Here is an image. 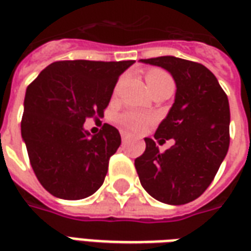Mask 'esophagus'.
<instances>
[{
  "instance_id": "1",
  "label": "esophagus",
  "mask_w": 251,
  "mask_h": 251,
  "mask_svg": "<svg viewBox=\"0 0 251 251\" xmlns=\"http://www.w3.org/2000/svg\"><path fill=\"white\" fill-rule=\"evenodd\" d=\"M121 137H122V140H124V141H125V140H127V138H129V137H130V134H129V133H127V131H125V130H121Z\"/></svg>"
}]
</instances>
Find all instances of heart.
<instances>
[{
    "label": "heart",
    "mask_w": 251,
    "mask_h": 251,
    "mask_svg": "<svg viewBox=\"0 0 251 251\" xmlns=\"http://www.w3.org/2000/svg\"><path fill=\"white\" fill-rule=\"evenodd\" d=\"M167 80H172V77L169 76V74L161 70H152L148 72L147 82L149 84V88H153L157 86L158 83L167 82ZM152 118L147 114H142L138 111H127L117 117V122L120 124L122 127L125 129H130V130H140L144 126H147Z\"/></svg>",
    "instance_id": "heart-1"
}]
</instances>
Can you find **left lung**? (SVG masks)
<instances>
[{"label": "left lung", "instance_id": "obj_1", "mask_svg": "<svg viewBox=\"0 0 251 251\" xmlns=\"http://www.w3.org/2000/svg\"><path fill=\"white\" fill-rule=\"evenodd\" d=\"M165 68L176 82V97L154 138L175 144L160 152L145 138V152L134 160L141 185L167 204L198 199L215 177L230 145V107L218 79L203 64L175 56L141 59Z\"/></svg>", "mask_w": 251, "mask_h": 251}]
</instances>
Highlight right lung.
Instances as JSON below:
<instances>
[{
    "instance_id": "add662e5",
    "label": "right lung",
    "mask_w": 251,
    "mask_h": 251,
    "mask_svg": "<svg viewBox=\"0 0 251 251\" xmlns=\"http://www.w3.org/2000/svg\"><path fill=\"white\" fill-rule=\"evenodd\" d=\"M134 60H60L26 88L21 136L40 184L53 196L84 199L103 184L120 131L103 124L91 136L87 118L102 117L118 77Z\"/></svg>"
}]
</instances>
